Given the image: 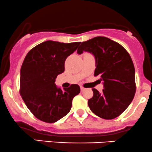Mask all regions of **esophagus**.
Segmentation results:
<instances>
[{
    "mask_svg": "<svg viewBox=\"0 0 152 152\" xmlns=\"http://www.w3.org/2000/svg\"><path fill=\"white\" fill-rule=\"evenodd\" d=\"M84 89H85V88H84V87L83 86H80V90H81V91H83Z\"/></svg>",
    "mask_w": 152,
    "mask_h": 152,
    "instance_id": "obj_1",
    "label": "esophagus"
}]
</instances>
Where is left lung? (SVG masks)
Returning a JSON list of instances; mask_svg holds the SVG:
<instances>
[{"label": "left lung", "instance_id": "1", "mask_svg": "<svg viewBox=\"0 0 152 152\" xmlns=\"http://www.w3.org/2000/svg\"><path fill=\"white\" fill-rule=\"evenodd\" d=\"M79 55L88 52L95 58L94 76L103 81L101 93L92 88L94 94L88 100V107L97 116L112 120L121 115L130 105L136 91L135 70L128 52L117 42L106 37H95L83 42Z\"/></svg>", "mask_w": 152, "mask_h": 152}]
</instances>
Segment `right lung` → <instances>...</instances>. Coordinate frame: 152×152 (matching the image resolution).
<instances>
[{"mask_svg":"<svg viewBox=\"0 0 152 152\" xmlns=\"http://www.w3.org/2000/svg\"><path fill=\"white\" fill-rule=\"evenodd\" d=\"M80 43L47 40L32 48L25 57L20 69V94L30 112L40 121L55 123L71 110L73 98L80 91V86L72 84L61 89L55 82L64 72L67 57Z\"/></svg>","mask_w":152,"mask_h":152,"instance_id":"add662e5","label":"right lung"}]
</instances>
